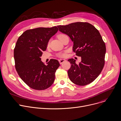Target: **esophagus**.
I'll return each instance as SVG.
<instances>
[{
    "label": "esophagus",
    "instance_id": "obj_1",
    "mask_svg": "<svg viewBox=\"0 0 121 121\" xmlns=\"http://www.w3.org/2000/svg\"><path fill=\"white\" fill-rule=\"evenodd\" d=\"M66 60H65V59H60V60H59V62H60V64H62V63L65 62Z\"/></svg>",
    "mask_w": 121,
    "mask_h": 121
}]
</instances>
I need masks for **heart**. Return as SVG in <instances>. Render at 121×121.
<instances>
[{
  "label": "heart",
  "mask_w": 121,
  "mask_h": 121,
  "mask_svg": "<svg viewBox=\"0 0 121 121\" xmlns=\"http://www.w3.org/2000/svg\"><path fill=\"white\" fill-rule=\"evenodd\" d=\"M65 36H66V35H64V34H60V35H58V39H59L60 40V39H61L63 37H64ZM66 56V54L65 53H60V54H59L58 55V56H59V57H65Z\"/></svg>",
  "instance_id": "heart-1"
}]
</instances>
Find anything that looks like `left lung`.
<instances>
[{"mask_svg": "<svg viewBox=\"0 0 121 121\" xmlns=\"http://www.w3.org/2000/svg\"><path fill=\"white\" fill-rule=\"evenodd\" d=\"M58 27L73 42V51L82 58L78 64L73 59L68 60L71 64L68 71L70 80L80 86L90 84L100 75L105 63L106 46L100 32L88 22H77Z\"/></svg>", "mask_w": 121, "mask_h": 121, "instance_id": "left-lung-1", "label": "left lung"}]
</instances>
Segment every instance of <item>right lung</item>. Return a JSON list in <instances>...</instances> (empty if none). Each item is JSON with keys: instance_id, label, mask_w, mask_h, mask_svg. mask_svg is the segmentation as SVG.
<instances>
[{"instance_id": "obj_1", "label": "right lung", "mask_w": 121, "mask_h": 121, "mask_svg": "<svg viewBox=\"0 0 121 121\" xmlns=\"http://www.w3.org/2000/svg\"><path fill=\"white\" fill-rule=\"evenodd\" d=\"M58 30L56 26L29 30L16 42L14 50L16 69L22 81L33 89L45 90L54 82L55 72L60 65L58 60L51 59L46 65L40 57Z\"/></svg>"}]
</instances>
